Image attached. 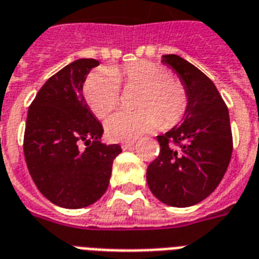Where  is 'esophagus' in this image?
Wrapping results in <instances>:
<instances>
[{
	"label": "esophagus",
	"mask_w": 259,
	"mask_h": 259,
	"mask_svg": "<svg viewBox=\"0 0 259 259\" xmlns=\"http://www.w3.org/2000/svg\"><path fill=\"white\" fill-rule=\"evenodd\" d=\"M134 146H135V142H134V140H132V142H124L123 144H121V148L125 151V150H130V148H132Z\"/></svg>",
	"instance_id": "esophagus-1"
}]
</instances>
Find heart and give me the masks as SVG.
Instances as JSON below:
<instances>
[{
    "label": "heart",
    "instance_id": "heart-1",
    "mask_svg": "<svg viewBox=\"0 0 259 259\" xmlns=\"http://www.w3.org/2000/svg\"><path fill=\"white\" fill-rule=\"evenodd\" d=\"M120 85L125 90H139L135 112H117L105 123L111 140L130 142L155 131L160 125L171 128L186 116L188 91L183 82L169 76L167 68L152 61H135L109 71H97L87 78L84 96L97 117H105L116 108Z\"/></svg>",
    "mask_w": 259,
    "mask_h": 259
}]
</instances>
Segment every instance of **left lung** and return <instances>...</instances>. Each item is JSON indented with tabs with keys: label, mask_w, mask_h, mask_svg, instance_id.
Segmentation results:
<instances>
[{
	"label": "left lung",
	"mask_w": 259,
	"mask_h": 259,
	"mask_svg": "<svg viewBox=\"0 0 259 259\" xmlns=\"http://www.w3.org/2000/svg\"><path fill=\"white\" fill-rule=\"evenodd\" d=\"M188 91L181 124L156 136L159 156L147 168V183L160 202L188 207L206 199L222 181L233 152L230 117L214 82L187 60L164 55Z\"/></svg>",
	"instance_id": "8db88e82"
}]
</instances>
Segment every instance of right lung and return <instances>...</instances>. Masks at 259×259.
I'll return each instance as SVG.
<instances>
[{
    "label": "right lung",
    "instance_id": "1",
    "mask_svg": "<svg viewBox=\"0 0 259 259\" xmlns=\"http://www.w3.org/2000/svg\"><path fill=\"white\" fill-rule=\"evenodd\" d=\"M95 59H78L48 78L29 107L24 155L42 195L64 208H82L107 191L119 144H103V125L82 96ZM84 142V150L79 144Z\"/></svg>",
    "mask_w": 259,
    "mask_h": 259
}]
</instances>
